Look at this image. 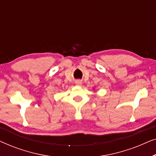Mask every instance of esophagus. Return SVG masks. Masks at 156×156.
<instances>
[{
  "instance_id": "1",
  "label": "esophagus",
  "mask_w": 156,
  "mask_h": 156,
  "mask_svg": "<svg viewBox=\"0 0 156 156\" xmlns=\"http://www.w3.org/2000/svg\"><path fill=\"white\" fill-rule=\"evenodd\" d=\"M76 85H81L82 84V82L80 80H76Z\"/></svg>"
}]
</instances>
